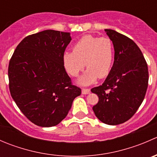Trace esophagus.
I'll use <instances>...</instances> for the list:
<instances>
[{"instance_id":"1","label":"esophagus","mask_w":157,"mask_h":157,"mask_svg":"<svg viewBox=\"0 0 157 157\" xmlns=\"http://www.w3.org/2000/svg\"><path fill=\"white\" fill-rule=\"evenodd\" d=\"M90 89H82V94L83 95H86V94H90Z\"/></svg>"}]
</instances>
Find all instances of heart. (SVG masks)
I'll return each mask as SVG.
<instances>
[{
  "mask_svg": "<svg viewBox=\"0 0 157 157\" xmlns=\"http://www.w3.org/2000/svg\"><path fill=\"white\" fill-rule=\"evenodd\" d=\"M114 60V47L109 38L86 35L80 38L73 46V52L63 55V63L73 77L78 75L85 67L86 72L78 79L83 86L92 84L99 78L109 75Z\"/></svg>",
  "mask_w": 157,
  "mask_h": 157,
  "instance_id": "1",
  "label": "heart"
}]
</instances>
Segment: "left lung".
I'll list each match as a JSON object with an SVG mask.
<instances>
[{
	"label": "left lung",
	"instance_id": "left-lung-1",
	"mask_svg": "<svg viewBox=\"0 0 157 157\" xmlns=\"http://www.w3.org/2000/svg\"><path fill=\"white\" fill-rule=\"evenodd\" d=\"M105 32L113 43L115 61L104 83L91 90L99 97L93 110L102 122L117 125L130 119L141 105L148 86V67L134 41L115 30Z\"/></svg>",
	"mask_w": 157,
	"mask_h": 157
}]
</instances>
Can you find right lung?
Here are the masks:
<instances>
[{"label":"right lung","instance_id":"1","mask_svg":"<svg viewBox=\"0 0 157 157\" xmlns=\"http://www.w3.org/2000/svg\"><path fill=\"white\" fill-rule=\"evenodd\" d=\"M71 41L70 33L52 29L30 35L17 45L9 63L11 96L23 115L40 127L59 124L81 94L63 63Z\"/></svg>","mask_w":157,"mask_h":157}]
</instances>
